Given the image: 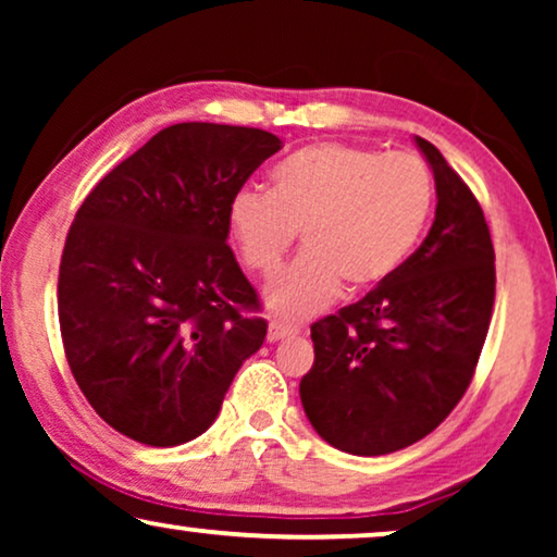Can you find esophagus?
Returning <instances> with one entry per match:
<instances>
[{
    "instance_id": "obj_1",
    "label": "esophagus",
    "mask_w": 557,
    "mask_h": 557,
    "mask_svg": "<svg viewBox=\"0 0 557 557\" xmlns=\"http://www.w3.org/2000/svg\"><path fill=\"white\" fill-rule=\"evenodd\" d=\"M296 332H299V330H294V326H286V324H281V322H271L269 324V342H281V339H286V337H294Z\"/></svg>"
}]
</instances>
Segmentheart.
<instances>
[{
	"instance_id": "b5f03b06",
	"label": "heart",
	"mask_w": 557,
	"mask_h": 557,
	"mask_svg": "<svg viewBox=\"0 0 557 557\" xmlns=\"http://www.w3.org/2000/svg\"><path fill=\"white\" fill-rule=\"evenodd\" d=\"M433 208V180L413 154L324 141L311 144L271 172V193L240 189L227 223L240 261L258 276L281 269L296 233L304 253L265 292L281 319L330 307L345 281L368 292L400 269Z\"/></svg>"
}]
</instances>
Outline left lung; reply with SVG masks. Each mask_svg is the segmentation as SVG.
<instances>
[{
    "label": "left lung",
    "instance_id": "8db88e82",
    "mask_svg": "<svg viewBox=\"0 0 557 557\" xmlns=\"http://www.w3.org/2000/svg\"><path fill=\"white\" fill-rule=\"evenodd\" d=\"M436 180V220L408 261L357 304L311 324L299 395L339 451L383 456L433 429L474 377L494 309V246L474 193L416 136Z\"/></svg>",
    "mask_w": 557,
    "mask_h": 557
}]
</instances>
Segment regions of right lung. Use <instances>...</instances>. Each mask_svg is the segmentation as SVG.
<instances>
[{
  "mask_svg": "<svg viewBox=\"0 0 557 557\" xmlns=\"http://www.w3.org/2000/svg\"><path fill=\"white\" fill-rule=\"evenodd\" d=\"M281 147L263 128L166 126L75 212L60 258V334L86 400L124 436L197 438L261 349L269 324L227 246V210Z\"/></svg>",
  "mask_w": 557,
  "mask_h": 557,
  "instance_id": "1",
  "label": "right lung"
}]
</instances>
